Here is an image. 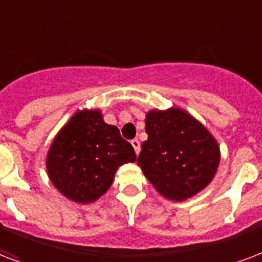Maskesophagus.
<instances>
[{
  "label": "esophagus",
  "mask_w": 262,
  "mask_h": 262,
  "mask_svg": "<svg viewBox=\"0 0 262 262\" xmlns=\"http://www.w3.org/2000/svg\"><path fill=\"white\" fill-rule=\"evenodd\" d=\"M130 144H132V147L135 148V152L139 154V151H140V141H139V140H137V139L132 140Z\"/></svg>",
  "instance_id": "1"
}]
</instances>
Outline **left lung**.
I'll return each instance as SVG.
<instances>
[{
	"label": "left lung",
	"instance_id": "1",
	"mask_svg": "<svg viewBox=\"0 0 262 262\" xmlns=\"http://www.w3.org/2000/svg\"><path fill=\"white\" fill-rule=\"evenodd\" d=\"M148 139L137 165L162 196L185 201L210 184L220 165L217 140L185 110H151L145 115Z\"/></svg>",
	"mask_w": 262,
	"mask_h": 262
}]
</instances>
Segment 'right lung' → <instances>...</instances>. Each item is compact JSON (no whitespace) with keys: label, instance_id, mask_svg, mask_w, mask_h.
<instances>
[{"label":"right lung","instance_id":"right-lung-1","mask_svg":"<svg viewBox=\"0 0 262 262\" xmlns=\"http://www.w3.org/2000/svg\"><path fill=\"white\" fill-rule=\"evenodd\" d=\"M135 149L100 110H81L56 135L47 155V171L61 195L92 203L111 187L118 167L135 162Z\"/></svg>","mask_w":262,"mask_h":262}]
</instances>
